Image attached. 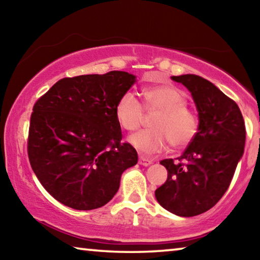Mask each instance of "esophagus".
Returning a JSON list of instances; mask_svg holds the SVG:
<instances>
[{
    "instance_id": "1",
    "label": "esophagus",
    "mask_w": 260,
    "mask_h": 260,
    "mask_svg": "<svg viewBox=\"0 0 260 260\" xmlns=\"http://www.w3.org/2000/svg\"><path fill=\"white\" fill-rule=\"evenodd\" d=\"M139 162L143 166H148V165L152 164V159H149V158L144 157V156H140L139 157Z\"/></svg>"
}]
</instances>
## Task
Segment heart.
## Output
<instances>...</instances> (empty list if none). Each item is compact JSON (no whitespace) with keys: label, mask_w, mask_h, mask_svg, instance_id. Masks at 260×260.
<instances>
[{"label":"heart","mask_w":260,"mask_h":260,"mask_svg":"<svg viewBox=\"0 0 260 260\" xmlns=\"http://www.w3.org/2000/svg\"><path fill=\"white\" fill-rule=\"evenodd\" d=\"M143 105L135 96L126 93L116 105V118L122 128L134 132L142 125L144 111L157 112L150 129L132 135L129 142L142 153H157L170 142L173 148L187 147L199 132V118L187 107V99L171 86H153L143 90Z\"/></svg>","instance_id":"b5f03b06"}]
</instances>
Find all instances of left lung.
Listing matches in <instances>:
<instances>
[{
  "label": "left lung",
  "mask_w": 260,
  "mask_h": 260,
  "mask_svg": "<svg viewBox=\"0 0 260 260\" xmlns=\"http://www.w3.org/2000/svg\"><path fill=\"white\" fill-rule=\"evenodd\" d=\"M172 79L191 93L200 125L178 161L160 160L167 180L155 196L170 212L193 217L213 208L230 187L244 151L245 125L239 105L212 82L195 74Z\"/></svg>",
  "instance_id": "8db88e82"
}]
</instances>
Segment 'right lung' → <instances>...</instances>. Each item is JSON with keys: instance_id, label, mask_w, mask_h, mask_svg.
I'll use <instances>...</instances> for the list:
<instances>
[{"instance_id": "1", "label": "right lung", "mask_w": 260, "mask_h": 260, "mask_svg": "<svg viewBox=\"0 0 260 260\" xmlns=\"http://www.w3.org/2000/svg\"><path fill=\"white\" fill-rule=\"evenodd\" d=\"M135 82L122 71L63 78L30 114L27 153L43 188L61 204L94 210L112 200L120 177L138 162L121 142L116 105Z\"/></svg>"}]
</instances>
